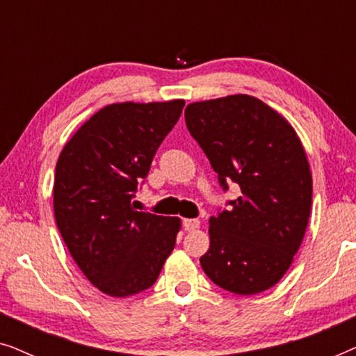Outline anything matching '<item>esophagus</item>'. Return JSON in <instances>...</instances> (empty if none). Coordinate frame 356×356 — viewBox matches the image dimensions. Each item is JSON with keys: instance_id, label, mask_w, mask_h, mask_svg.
<instances>
[{"instance_id": "obj_1", "label": "esophagus", "mask_w": 356, "mask_h": 356, "mask_svg": "<svg viewBox=\"0 0 356 356\" xmlns=\"http://www.w3.org/2000/svg\"><path fill=\"white\" fill-rule=\"evenodd\" d=\"M199 225H201V222H199L197 218H184L183 220L184 230H188V232L196 230V228H199Z\"/></svg>"}]
</instances>
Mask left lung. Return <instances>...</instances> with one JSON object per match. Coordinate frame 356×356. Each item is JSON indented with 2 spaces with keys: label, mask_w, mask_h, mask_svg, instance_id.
<instances>
[{
  "label": "left lung",
  "mask_w": 356,
  "mask_h": 356,
  "mask_svg": "<svg viewBox=\"0 0 356 356\" xmlns=\"http://www.w3.org/2000/svg\"><path fill=\"white\" fill-rule=\"evenodd\" d=\"M184 120L223 191L232 181L241 189L232 207L209 218L202 269L232 293L269 290L290 269L308 227L313 178L303 144L279 111L246 94L194 102Z\"/></svg>",
  "instance_id": "1"
}]
</instances>
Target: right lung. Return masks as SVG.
Segmentation results:
<instances>
[{
  "mask_svg": "<svg viewBox=\"0 0 356 356\" xmlns=\"http://www.w3.org/2000/svg\"><path fill=\"white\" fill-rule=\"evenodd\" d=\"M183 106L184 100L106 105L58 157V230L79 269L105 295L124 298L152 286L172 254L181 220L136 211L133 199Z\"/></svg>",
  "mask_w": 356,
  "mask_h": 356,
  "instance_id": "obj_1",
  "label": "right lung"
}]
</instances>
